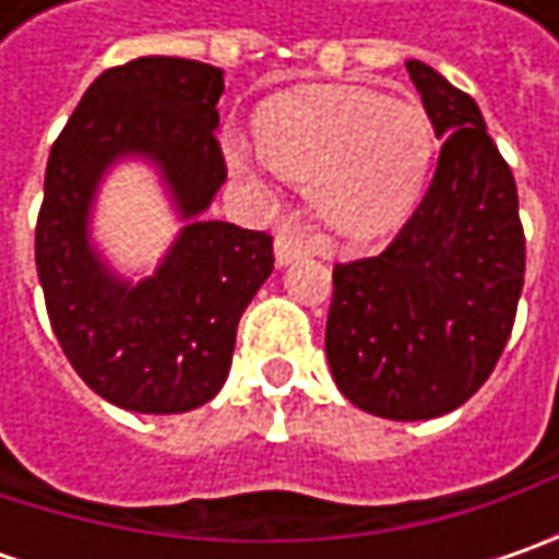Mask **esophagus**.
<instances>
[{"mask_svg": "<svg viewBox=\"0 0 559 559\" xmlns=\"http://www.w3.org/2000/svg\"><path fill=\"white\" fill-rule=\"evenodd\" d=\"M276 264H289L295 261L298 254H308L313 248V236L308 229H301V226L295 224V221H286V224L276 229Z\"/></svg>", "mask_w": 559, "mask_h": 559, "instance_id": "1", "label": "esophagus"}]
</instances>
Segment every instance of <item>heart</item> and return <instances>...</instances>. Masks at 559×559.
<instances>
[{
	"label": "heart",
	"mask_w": 559,
	"mask_h": 559,
	"mask_svg": "<svg viewBox=\"0 0 559 559\" xmlns=\"http://www.w3.org/2000/svg\"><path fill=\"white\" fill-rule=\"evenodd\" d=\"M254 133L264 158L283 177L311 183L323 217L355 236L389 229L414 207L436 148L419 102L355 86H305L270 98Z\"/></svg>",
	"instance_id": "heart-1"
}]
</instances>
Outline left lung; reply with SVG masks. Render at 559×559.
Wrapping results in <instances>:
<instances>
[{"label":"left lung","instance_id":"1","mask_svg":"<svg viewBox=\"0 0 559 559\" xmlns=\"http://www.w3.org/2000/svg\"><path fill=\"white\" fill-rule=\"evenodd\" d=\"M407 74L444 140L436 177L385 251L333 267L326 357L360 411L432 419L476 395L504 352L526 236L479 105L423 61Z\"/></svg>","mask_w":559,"mask_h":559}]
</instances>
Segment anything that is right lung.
<instances>
[{"label":"right lung","mask_w":559,"mask_h":559,"mask_svg":"<svg viewBox=\"0 0 559 559\" xmlns=\"http://www.w3.org/2000/svg\"><path fill=\"white\" fill-rule=\"evenodd\" d=\"M224 71L148 55L93 80L58 133L36 217V273L76 376L136 414H183L221 392L239 317L273 270V236L202 221L226 180L214 127ZM123 154L163 167L190 224L155 277L130 287L97 261L85 221L100 174Z\"/></svg>","instance_id":"right-lung-1"}]
</instances>
